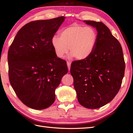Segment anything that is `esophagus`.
Returning <instances> with one entry per match:
<instances>
[{
  "label": "esophagus",
  "mask_w": 133,
  "mask_h": 133,
  "mask_svg": "<svg viewBox=\"0 0 133 133\" xmlns=\"http://www.w3.org/2000/svg\"><path fill=\"white\" fill-rule=\"evenodd\" d=\"M67 67H68L69 70H70V66H71V62L67 61Z\"/></svg>",
  "instance_id": "1"
}]
</instances>
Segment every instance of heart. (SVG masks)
<instances>
[{
    "label": "heart",
    "mask_w": 133,
    "mask_h": 133,
    "mask_svg": "<svg viewBox=\"0 0 133 133\" xmlns=\"http://www.w3.org/2000/svg\"><path fill=\"white\" fill-rule=\"evenodd\" d=\"M97 37V32L93 28L74 24L62 30L60 37L54 36L51 43L58 58H64L69 48L70 56L83 60L93 52Z\"/></svg>",
    "instance_id": "obj_1"
}]
</instances>
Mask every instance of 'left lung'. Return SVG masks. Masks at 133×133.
Instances as JSON below:
<instances>
[{
    "label": "left lung",
    "mask_w": 133,
    "mask_h": 133,
    "mask_svg": "<svg viewBox=\"0 0 133 133\" xmlns=\"http://www.w3.org/2000/svg\"><path fill=\"white\" fill-rule=\"evenodd\" d=\"M84 22L96 28L97 41L88 58L72 62L70 73L80 104L96 109L110 102L118 93L125 62L120 43L105 25L93 21Z\"/></svg>",
    "instance_id": "8db88e82"
}]
</instances>
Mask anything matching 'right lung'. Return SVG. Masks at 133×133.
<instances>
[{
	"label": "right lung",
	"mask_w": 133,
	"mask_h": 133,
	"mask_svg": "<svg viewBox=\"0 0 133 133\" xmlns=\"http://www.w3.org/2000/svg\"><path fill=\"white\" fill-rule=\"evenodd\" d=\"M65 19L34 21L18 31L8 51L9 77L18 98L28 107L43 110L55 100V89L67 73L51 39Z\"/></svg>",
	"instance_id": "add662e5"
}]
</instances>
